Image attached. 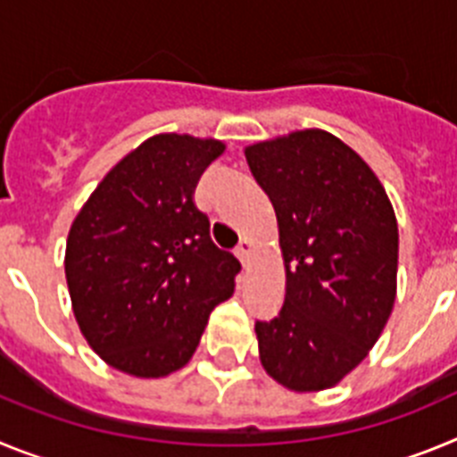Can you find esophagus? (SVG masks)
Returning a JSON list of instances; mask_svg holds the SVG:
<instances>
[{
  "label": "esophagus",
  "instance_id": "obj_1",
  "mask_svg": "<svg viewBox=\"0 0 457 457\" xmlns=\"http://www.w3.org/2000/svg\"><path fill=\"white\" fill-rule=\"evenodd\" d=\"M236 253H237V258H240V261H242V265L247 268L249 261H252V253H253V242L245 237V240L240 242V247L236 249Z\"/></svg>",
  "mask_w": 457,
  "mask_h": 457
}]
</instances>
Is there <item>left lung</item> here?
Wrapping results in <instances>:
<instances>
[{
  "mask_svg": "<svg viewBox=\"0 0 457 457\" xmlns=\"http://www.w3.org/2000/svg\"><path fill=\"white\" fill-rule=\"evenodd\" d=\"M277 212L286 297L256 322L265 373L322 391L357 369L395 302L398 224L373 169L338 137L297 130L245 148Z\"/></svg>",
  "mask_w": 457,
  "mask_h": 457,
  "instance_id": "left-lung-1",
  "label": "left lung"
}]
</instances>
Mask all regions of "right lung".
Listing matches in <instances>:
<instances>
[{"mask_svg": "<svg viewBox=\"0 0 457 457\" xmlns=\"http://www.w3.org/2000/svg\"><path fill=\"white\" fill-rule=\"evenodd\" d=\"M224 141L164 132L116 164L78 212L66 242L72 313L112 369L164 378L199 345L210 311L228 300L240 263L210 240L194 205Z\"/></svg>", "mask_w": 457, "mask_h": 457, "instance_id": "add662e5", "label": "right lung"}]
</instances>
